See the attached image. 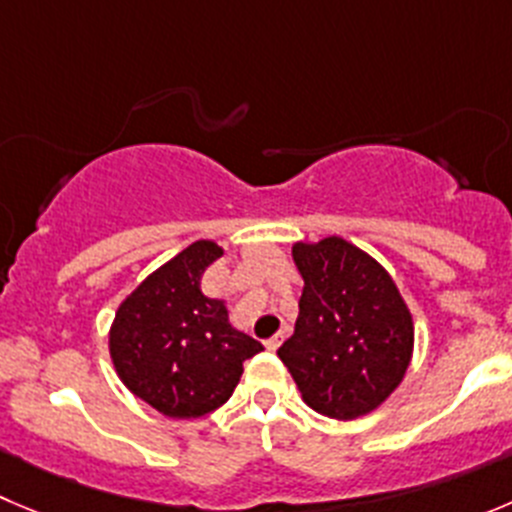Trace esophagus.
Segmentation results:
<instances>
[{"instance_id":"obj_1","label":"esophagus","mask_w":512,"mask_h":512,"mask_svg":"<svg viewBox=\"0 0 512 512\" xmlns=\"http://www.w3.org/2000/svg\"><path fill=\"white\" fill-rule=\"evenodd\" d=\"M281 342H284V332H279V334H274V337L271 339H266V349H269V352H276V349L281 347Z\"/></svg>"}]
</instances>
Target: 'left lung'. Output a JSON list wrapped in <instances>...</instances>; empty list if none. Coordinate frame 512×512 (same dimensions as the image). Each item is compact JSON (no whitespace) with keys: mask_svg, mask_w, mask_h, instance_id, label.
Wrapping results in <instances>:
<instances>
[{"mask_svg":"<svg viewBox=\"0 0 512 512\" xmlns=\"http://www.w3.org/2000/svg\"><path fill=\"white\" fill-rule=\"evenodd\" d=\"M304 279L291 339L279 349L301 399L332 420H357L402 384L415 321L389 271L342 236L296 241Z\"/></svg>","mask_w":512,"mask_h":512,"instance_id":"1","label":"left lung"}]
</instances>
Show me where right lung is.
<instances>
[{
	"mask_svg": "<svg viewBox=\"0 0 512 512\" xmlns=\"http://www.w3.org/2000/svg\"><path fill=\"white\" fill-rule=\"evenodd\" d=\"M221 256L216 241H193L120 301L107 334L120 382L173 420L228 402L243 362L264 349L231 324L226 299L203 294V274Z\"/></svg>",
	"mask_w": 512,
	"mask_h": 512,
	"instance_id": "obj_1",
	"label": "right lung"
}]
</instances>
